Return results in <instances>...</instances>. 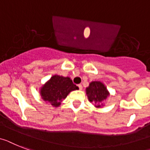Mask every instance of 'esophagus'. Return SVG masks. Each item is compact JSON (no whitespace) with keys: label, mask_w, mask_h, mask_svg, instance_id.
Returning <instances> with one entry per match:
<instances>
[{"label":"esophagus","mask_w":150,"mask_h":150,"mask_svg":"<svg viewBox=\"0 0 150 150\" xmlns=\"http://www.w3.org/2000/svg\"><path fill=\"white\" fill-rule=\"evenodd\" d=\"M78 87H79V90H82V85H78Z\"/></svg>","instance_id":"esophagus-1"}]
</instances>
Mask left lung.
I'll list each match as a JSON object with an SVG mask.
<instances>
[{
    "instance_id": "1",
    "label": "left lung",
    "mask_w": 150,
    "mask_h": 150,
    "mask_svg": "<svg viewBox=\"0 0 150 150\" xmlns=\"http://www.w3.org/2000/svg\"><path fill=\"white\" fill-rule=\"evenodd\" d=\"M86 94L89 101L94 103V106L99 108L103 106V101L108 98L110 93L101 81H94L86 88Z\"/></svg>"
}]
</instances>
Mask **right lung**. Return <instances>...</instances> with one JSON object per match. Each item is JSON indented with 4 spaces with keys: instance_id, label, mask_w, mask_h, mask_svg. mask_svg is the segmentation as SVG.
<instances>
[{
    "instance_id": "add662e5",
    "label": "right lung",
    "mask_w": 150,
    "mask_h": 150,
    "mask_svg": "<svg viewBox=\"0 0 150 150\" xmlns=\"http://www.w3.org/2000/svg\"><path fill=\"white\" fill-rule=\"evenodd\" d=\"M78 89L69 77L55 75L41 87L40 93L42 100L57 108L69 93Z\"/></svg>"
}]
</instances>
